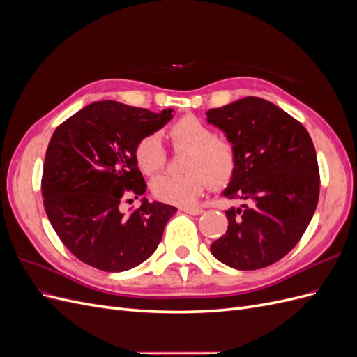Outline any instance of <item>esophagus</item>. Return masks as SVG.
Returning a JSON list of instances; mask_svg holds the SVG:
<instances>
[{
    "label": "esophagus",
    "instance_id": "obj_1",
    "mask_svg": "<svg viewBox=\"0 0 357 357\" xmlns=\"http://www.w3.org/2000/svg\"><path fill=\"white\" fill-rule=\"evenodd\" d=\"M180 210L188 213V214H192V215H198L202 213V208H199V207H181Z\"/></svg>",
    "mask_w": 357,
    "mask_h": 357
}]
</instances>
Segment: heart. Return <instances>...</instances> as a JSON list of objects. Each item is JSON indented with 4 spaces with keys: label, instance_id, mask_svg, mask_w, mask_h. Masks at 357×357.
<instances>
[{
    "label": "heart",
    "instance_id": "obj_1",
    "mask_svg": "<svg viewBox=\"0 0 357 357\" xmlns=\"http://www.w3.org/2000/svg\"><path fill=\"white\" fill-rule=\"evenodd\" d=\"M167 137L177 149H186L183 174H162L153 178V195L169 204L190 205L208 188L225 185L235 172L236 155L228 139L215 137L213 128L195 116L178 119L167 129ZM167 152L158 135H147L135 147V162L144 174L152 176L165 165Z\"/></svg>",
    "mask_w": 357,
    "mask_h": 357
}]
</instances>
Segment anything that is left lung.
Returning a JSON list of instances; mask_svg holds the SVG:
<instances>
[{"instance_id": "1", "label": "left lung", "mask_w": 357, "mask_h": 357, "mask_svg": "<svg viewBox=\"0 0 357 357\" xmlns=\"http://www.w3.org/2000/svg\"><path fill=\"white\" fill-rule=\"evenodd\" d=\"M234 146L236 167L222 197L231 207L228 231L211 255L234 269L265 268L294 248L312 219L320 177L307 129L275 104L245 96L207 113Z\"/></svg>"}]
</instances>
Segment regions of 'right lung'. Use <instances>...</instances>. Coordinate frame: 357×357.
Returning a JSON list of instances; mask_svg holds the SVG:
<instances>
[{
  "mask_svg": "<svg viewBox=\"0 0 357 357\" xmlns=\"http://www.w3.org/2000/svg\"><path fill=\"white\" fill-rule=\"evenodd\" d=\"M172 113L107 100L86 105L53 132L43 204L61 241L82 262L122 273L155 253L177 208L143 198L139 208L125 214L121 205L126 190L138 198L147 189L135 162L138 142L164 128Z\"/></svg>",
  "mask_w": 357,
  "mask_h": 357,
  "instance_id": "1",
  "label": "right lung"
}]
</instances>
